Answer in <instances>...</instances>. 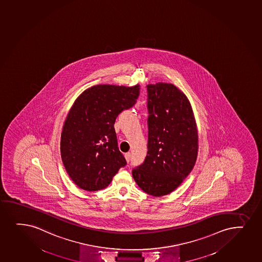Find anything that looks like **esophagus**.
<instances>
[{
	"label": "esophagus",
	"instance_id": "esophagus-1",
	"mask_svg": "<svg viewBox=\"0 0 262 262\" xmlns=\"http://www.w3.org/2000/svg\"><path fill=\"white\" fill-rule=\"evenodd\" d=\"M131 157H132V155L130 152H127V153L125 154V158H126V162L128 163L130 160H131Z\"/></svg>",
	"mask_w": 262,
	"mask_h": 262
}]
</instances>
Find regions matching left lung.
Wrapping results in <instances>:
<instances>
[{"instance_id": "obj_1", "label": "left lung", "mask_w": 262, "mask_h": 262, "mask_svg": "<svg viewBox=\"0 0 262 262\" xmlns=\"http://www.w3.org/2000/svg\"><path fill=\"white\" fill-rule=\"evenodd\" d=\"M147 88V157L132 174L145 193L163 196L174 191L194 168L199 133L191 105L180 89L163 82Z\"/></svg>"}]
</instances>
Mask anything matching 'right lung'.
Listing matches in <instances>:
<instances>
[{
  "label": "right lung",
  "mask_w": 262,
  "mask_h": 262,
  "mask_svg": "<svg viewBox=\"0 0 262 262\" xmlns=\"http://www.w3.org/2000/svg\"><path fill=\"white\" fill-rule=\"evenodd\" d=\"M139 94L138 84H97L73 103L61 133V158L70 178L82 190L105 189L126 165L114 125L120 112L135 105Z\"/></svg>",
  "instance_id": "add662e5"
}]
</instances>
